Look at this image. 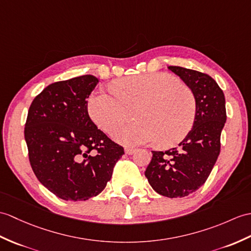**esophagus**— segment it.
Masks as SVG:
<instances>
[{"label":"esophagus","instance_id":"34e87169","mask_svg":"<svg viewBox=\"0 0 251 251\" xmlns=\"http://www.w3.org/2000/svg\"><path fill=\"white\" fill-rule=\"evenodd\" d=\"M135 152H136V149H133V148H126L125 149V153L127 155H132Z\"/></svg>","mask_w":251,"mask_h":251}]
</instances>
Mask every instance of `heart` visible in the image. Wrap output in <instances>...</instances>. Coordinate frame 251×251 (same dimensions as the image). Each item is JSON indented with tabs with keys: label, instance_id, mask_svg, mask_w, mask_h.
<instances>
[{
	"label": "heart",
	"instance_id": "1",
	"mask_svg": "<svg viewBox=\"0 0 251 251\" xmlns=\"http://www.w3.org/2000/svg\"><path fill=\"white\" fill-rule=\"evenodd\" d=\"M115 94L93 92L87 110L92 121L109 135L129 122L135 112L136 124L121 129L116 139L126 145L158 141L171 147L188 135L195 124L197 100L187 85L168 74L138 75L115 82Z\"/></svg>",
	"mask_w": 251,
	"mask_h": 251
}]
</instances>
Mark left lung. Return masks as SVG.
I'll return each mask as SVG.
<instances>
[{"instance_id":"1","label":"left lung","mask_w":251,"mask_h":251,"mask_svg":"<svg viewBox=\"0 0 251 251\" xmlns=\"http://www.w3.org/2000/svg\"><path fill=\"white\" fill-rule=\"evenodd\" d=\"M194 92L197 115L194 127L178 147L153 151L145 170L152 188L168 198H183L206 182L220 153V135L226 120V99L211 75L179 66H169Z\"/></svg>"}]
</instances>
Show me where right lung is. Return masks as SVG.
<instances>
[{"instance_id": "1", "label": "right lung", "mask_w": 251, "mask_h": 251, "mask_svg": "<svg viewBox=\"0 0 251 251\" xmlns=\"http://www.w3.org/2000/svg\"><path fill=\"white\" fill-rule=\"evenodd\" d=\"M98 79L84 75L51 83L34 98L25 138L33 172L63 200L85 201L111 179L124 149L98 129L87 98Z\"/></svg>"}]
</instances>
